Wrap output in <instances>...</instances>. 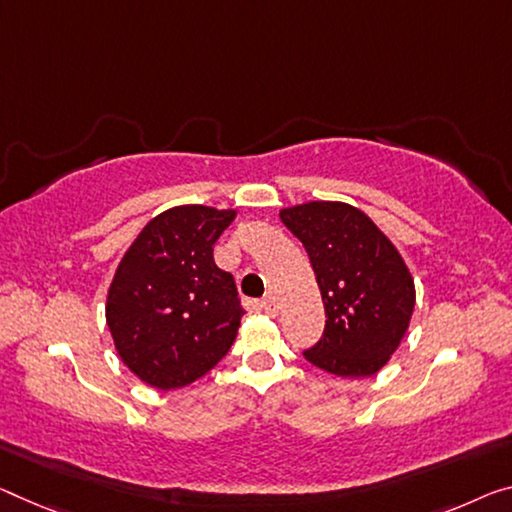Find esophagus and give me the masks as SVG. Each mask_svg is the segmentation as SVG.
<instances>
[{"label": "esophagus", "mask_w": 512, "mask_h": 512, "mask_svg": "<svg viewBox=\"0 0 512 512\" xmlns=\"http://www.w3.org/2000/svg\"><path fill=\"white\" fill-rule=\"evenodd\" d=\"M261 309L267 313V316H277V313H279V304H277V300H274L272 295H267V297H263Z\"/></svg>", "instance_id": "1"}]
</instances>
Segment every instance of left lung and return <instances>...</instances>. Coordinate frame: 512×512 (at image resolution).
Returning <instances> with one entry per match:
<instances>
[{
  "instance_id": "1",
  "label": "left lung",
  "mask_w": 512,
  "mask_h": 512,
  "mask_svg": "<svg viewBox=\"0 0 512 512\" xmlns=\"http://www.w3.org/2000/svg\"><path fill=\"white\" fill-rule=\"evenodd\" d=\"M302 242L325 304V332L306 361L338 377H368L387 364L414 311V279L373 219L341 201L279 212Z\"/></svg>"
}]
</instances>
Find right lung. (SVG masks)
<instances>
[{
  "label": "right lung",
  "mask_w": 512,
  "mask_h": 512,
  "mask_svg": "<svg viewBox=\"0 0 512 512\" xmlns=\"http://www.w3.org/2000/svg\"><path fill=\"white\" fill-rule=\"evenodd\" d=\"M235 210L176 206L153 217L121 258L105 316L116 352L141 382L180 389L206 375L245 316L212 245Z\"/></svg>",
  "instance_id": "add662e5"
}]
</instances>
